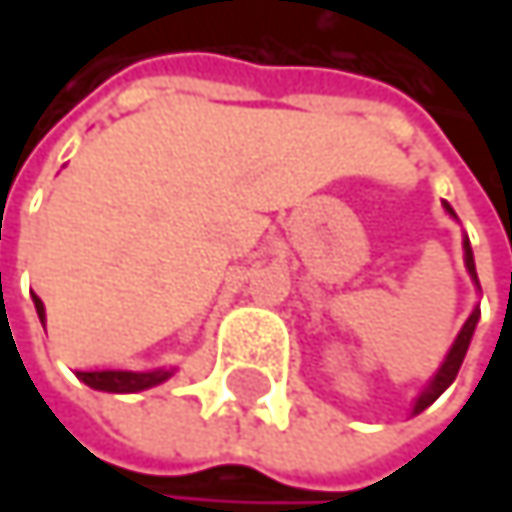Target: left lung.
Masks as SVG:
<instances>
[{
    "mask_svg": "<svg viewBox=\"0 0 512 512\" xmlns=\"http://www.w3.org/2000/svg\"><path fill=\"white\" fill-rule=\"evenodd\" d=\"M445 210L457 219V213H454V207L445 201ZM462 252H465V269H468V275H471V281H474V287L480 290V281H477V269H474V255H471V243H468V237L462 240ZM477 320H480V308H474L471 314H468V320L462 323L460 335L454 338V344H451V350H448V356L445 361L439 364V370L430 376V382L424 385V391L415 397V403H412V415H421L427 406H433L439 397H442V391L457 379V373H460L462 367V358L468 353V344H471V335H474V329H477Z\"/></svg>",
    "mask_w": 512,
    "mask_h": 512,
    "instance_id": "8db88e82",
    "label": "left lung"
}]
</instances>
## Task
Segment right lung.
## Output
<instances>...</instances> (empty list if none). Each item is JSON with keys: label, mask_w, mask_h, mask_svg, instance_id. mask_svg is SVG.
I'll use <instances>...</instances> for the list:
<instances>
[{"label": "right lung", "mask_w": 512, "mask_h": 512, "mask_svg": "<svg viewBox=\"0 0 512 512\" xmlns=\"http://www.w3.org/2000/svg\"><path fill=\"white\" fill-rule=\"evenodd\" d=\"M35 299V311L41 317V323H47V311H44V302L38 296ZM76 376L94 388V391H109V394H136V391H145V388H154L159 382L171 379L174 376V367L165 370V367H156V370H76Z\"/></svg>", "instance_id": "right-lung-1"}]
</instances>
